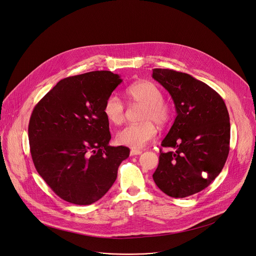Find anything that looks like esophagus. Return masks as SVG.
<instances>
[{
	"label": "esophagus",
	"instance_id": "obj_1",
	"mask_svg": "<svg viewBox=\"0 0 256 256\" xmlns=\"http://www.w3.org/2000/svg\"><path fill=\"white\" fill-rule=\"evenodd\" d=\"M130 154V156H134V155H140V154H142V151H140V150H134V149H132Z\"/></svg>",
	"mask_w": 256,
	"mask_h": 256
}]
</instances>
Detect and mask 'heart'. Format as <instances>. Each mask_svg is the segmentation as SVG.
Wrapping results in <instances>:
<instances>
[{
    "label": "heart",
    "mask_w": 256,
    "mask_h": 256,
    "mask_svg": "<svg viewBox=\"0 0 256 256\" xmlns=\"http://www.w3.org/2000/svg\"><path fill=\"white\" fill-rule=\"evenodd\" d=\"M126 95L130 103L144 105L140 124H132L120 130L116 134L118 144L138 149L152 140L157 134V128L154 122L163 126L169 120V108L163 101L161 89L150 81H138L130 85ZM103 114L112 124H120L126 118V107L118 96H108L103 104Z\"/></svg>",
    "instance_id": "heart-1"
}]
</instances>
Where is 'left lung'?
Listing matches in <instances>:
<instances>
[{
    "label": "left lung",
    "instance_id": "1",
    "mask_svg": "<svg viewBox=\"0 0 256 256\" xmlns=\"http://www.w3.org/2000/svg\"><path fill=\"white\" fill-rule=\"evenodd\" d=\"M152 77L171 95L176 118L161 146L153 174L171 198H186L208 188L222 171L230 150V118L222 97L186 72L154 68Z\"/></svg>",
    "mask_w": 256,
    "mask_h": 256
}]
</instances>
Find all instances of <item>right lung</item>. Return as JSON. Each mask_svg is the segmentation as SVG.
<instances>
[{"instance_id": "right-lung-1", "label": "right lung", "mask_w": 256, "mask_h": 256, "mask_svg": "<svg viewBox=\"0 0 256 256\" xmlns=\"http://www.w3.org/2000/svg\"><path fill=\"white\" fill-rule=\"evenodd\" d=\"M122 82L118 74L95 70L60 80L34 107L28 138L34 166L56 196L86 206L112 186L130 156L112 147L103 104Z\"/></svg>"}]
</instances>
